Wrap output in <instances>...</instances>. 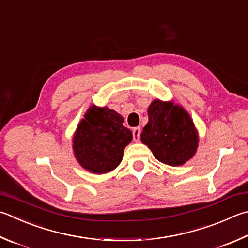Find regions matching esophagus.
Returning <instances> with one entry per match:
<instances>
[{"label":"esophagus","mask_w":248,"mask_h":248,"mask_svg":"<svg viewBox=\"0 0 248 248\" xmlns=\"http://www.w3.org/2000/svg\"><path fill=\"white\" fill-rule=\"evenodd\" d=\"M132 133H133V140L136 142H138L140 140V134H141V128H134L132 130Z\"/></svg>","instance_id":"1"}]
</instances>
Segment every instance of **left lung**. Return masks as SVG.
Returning <instances> with one entry per match:
<instances>
[{"mask_svg": "<svg viewBox=\"0 0 248 248\" xmlns=\"http://www.w3.org/2000/svg\"><path fill=\"white\" fill-rule=\"evenodd\" d=\"M147 115L148 123L143 128L141 141L157 160L177 167L196 154L199 131L181 105L156 98L148 106Z\"/></svg>", "mask_w": 248, "mask_h": 248, "instance_id": "1", "label": "left lung"}]
</instances>
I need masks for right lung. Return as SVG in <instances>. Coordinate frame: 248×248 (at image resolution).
<instances>
[{"label": "right lung", "mask_w": 248, "mask_h": 248, "mask_svg": "<svg viewBox=\"0 0 248 248\" xmlns=\"http://www.w3.org/2000/svg\"><path fill=\"white\" fill-rule=\"evenodd\" d=\"M123 124V116L108 107H89L73 137L74 155L81 167L94 174L118 167L133 138Z\"/></svg>", "instance_id": "add662e5"}]
</instances>
